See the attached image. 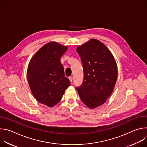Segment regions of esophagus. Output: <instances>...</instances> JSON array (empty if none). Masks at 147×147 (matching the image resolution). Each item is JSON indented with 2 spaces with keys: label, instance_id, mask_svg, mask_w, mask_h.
Returning a JSON list of instances; mask_svg holds the SVG:
<instances>
[{
  "label": "esophagus",
  "instance_id": "esophagus-1",
  "mask_svg": "<svg viewBox=\"0 0 147 147\" xmlns=\"http://www.w3.org/2000/svg\"><path fill=\"white\" fill-rule=\"evenodd\" d=\"M69 78L70 81L71 82H72V80H73V77H69Z\"/></svg>",
  "mask_w": 147,
  "mask_h": 147
}]
</instances>
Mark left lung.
Instances as JSON below:
<instances>
[{"mask_svg": "<svg viewBox=\"0 0 147 147\" xmlns=\"http://www.w3.org/2000/svg\"><path fill=\"white\" fill-rule=\"evenodd\" d=\"M84 70L82 85L76 89L86 105L97 108L112 94L117 80V67L109 49L102 42L91 39L77 48Z\"/></svg>", "mask_w": 147, "mask_h": 147, "instance_id": "1", "label": "left lung"}]
</instances>
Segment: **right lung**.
Masks as SVG:
<instances>
[{
	"label": "right lung",
	"instance_id": "1",
	"mask_svg": "<svg viewBox=\"0 0 147 147\" xmlns=\"http://www.w3.org/2000/svg\"><path fill=\"white\" fill-rule=\"evenodd\" d=\"M67 50V46L50 42L36 52L28 66L27 79L31 92L39 102L48 107L57 104L70 85L60 62Z\"/></svg>",
	"mask_w": 147,
	"mask_h": 147
}]
</instances>
